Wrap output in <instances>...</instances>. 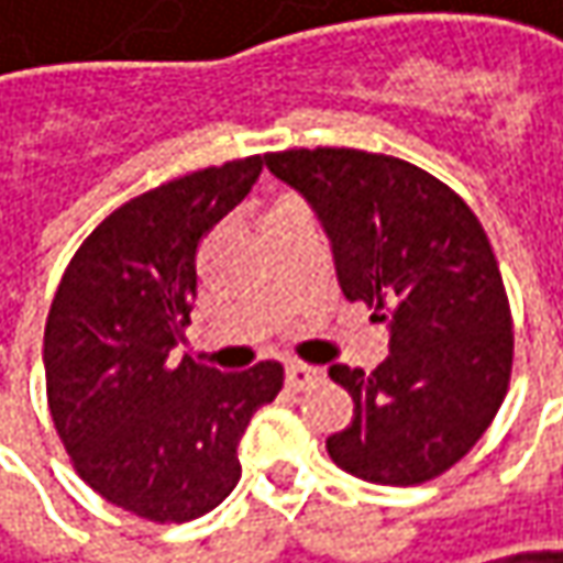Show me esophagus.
<instances>
[{
    "label": "esophagus",
    "mask_w": 563,
    "mask_h": 563,
    "mask_svg": "<svg viewBox=\"0 0 563 563\" xmlns=\"http://www.w3.org/2000/svg\"><path fill=\"white\" fill-rule=\"evenodd\" d=\"M318 379V369L314 366H306V363H286V385L289 388H306V385H312Z\"/></svg>",
    "instance_id": "1"
}]
</instances>
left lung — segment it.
I'll use <instances>...</instances> for the list:
<instances>
[{"label":"left lung","mask_w":563,"mask_h":563,"mask_svg":"<svg viewBox=\"0 0 563 563\" xmlns=\"http://www.w3.org/2000/svg\"><path fill=\"white\" fill-rule=\"evenodd\" d=\"M264 165L318 216L344 296L388 324V356L373 373L328 369L353 398L328 455L373 484L443 475L478 443L510 385V302L478 216L391 155L289 150Z\"/></svg>","instance_id":"obj_1"}]
</instances>
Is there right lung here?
<instances>
[{
  "instance_id": "right-lung-1",
  "label": "right lung",
  "mask_w": 563,
  "mask_h": 563,
  "mask_svg": "<svg viewBox=\"0 0 563 563\" xmlns=\"http://www.w3.org/2000/svg\"><path fill=\"white\" fill-rule=\"evenodd\" d=\"M261 155L203 168L108 216L56 286L44 369L56 433L108 504L152 522L219 507L242 478L251 413L283 366L219 373L178 356L197 296V245L249 197Z\"/></svg>"
}]
</instances>
